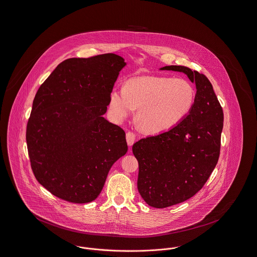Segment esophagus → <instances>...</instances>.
Returning a JSON list of instances; mask_svg holds the SVG:
<instances>
[{"label":"esophagus","instance_id":"esophagus-1","mask_svg":"<svg viewBox=\"0 0 257 257\" xmlns=\"http://www.w3.org/2000/svg\"><path fill=\"white\" fill-rule=\"evenodd\" d=\"M125 138H126L127 145H128V146H132V145L135 143V141H136V135H135L134 133L128 132V133H126V135H125Z\"/></svg>","mask_w":257,"mask_h":257}]
</instances>
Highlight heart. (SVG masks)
Returning <instances> with one entry per match:
<instances>
[{
	"mask_svg": "<svg viewBox=\"0 0 257 257\" xmlns=\"http://www.w3.org/2000/svg\"><path fill=\"white\" fill-rule=\"evenodd\" d=\"M195 95L194 86L185 79L143 76L127 81L124 88H113L109 110L115 120L121 121L137 109L139 128L148 135H159L186 118Z\"/></svg>",
	"mask_w": 257,
	"mask_h": 257,
	"instance_id": "heart-1",
	"label": "heart"
}]
</instances>
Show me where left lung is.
<instances>
[{
	"label": "left lung",
	"mask_w": 257,
	"mask_h": 257,
	"mask_svg": "<svg viewBox=\"0 0 257 257\" xmlns=\"http://www.w3.org/2000/svg\"><path fill=\"white\" fill-rule=\"evenodd\" d=\"M160 70L184 73L197 89L193 108L184 120L133 146L139 166L138 192L147 205L164 208L193 197L214 170L220 153L223 111L204 74L177 65Z\"/></svg>",
	"instance_id": "left-lung-1"
}]
</instances>
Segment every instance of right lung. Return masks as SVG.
<instances>
[{
  "mask_svg": "<svg viewBox=\"0 0 257 257\" xmlns=\"http://www.w3.org/2000/svg\"><path fill=\"white\" fill-rule=\"evenodd\" d=\"M125 65L114 53L69 58L39 87L26 142L36 179L55 197L92 202L111 167L127 152L124 132L103 117Z\"/></svg>",
  "mask_w": 257,
  "mask_h": 257,
  "instance_id": "right-lung-1",
  "label": "right lung"
}]
</instances>
